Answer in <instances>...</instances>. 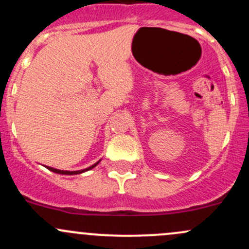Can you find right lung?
<instances>
[{"instance_id": "1", "label": "right lung", "mask_w": 249, "mask_h": 249, "mask_svg": "<svg viewBox=\"0 0 249 249\" xmlns=\"http://www.w3.org/2000/svg\"><path fill=\"white\" fill-rule=\"evenodd\" d=\"M100 161H101V159H100L99 161H97V162H95L94 165H91V166L87 167V169H84V170H78V171H65V170H57V169H54V167H50V166H46V167H47L48 170H50V171H53V172H55V173H59V175H69V176H73V175H79V173L87 172V171H89V170L94 169V167L96 166V165L99 164Z\"/></svg>"}]
</instances>
